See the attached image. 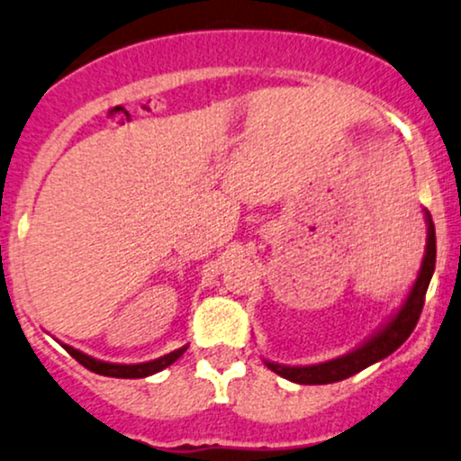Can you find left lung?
Returning <instances> with one entry per match:
<instances>
[{"label":"left lung","mask_w":461,"mask_h":461,"mask_svg":"<svg viewBox=\"0 0 461 461\" xmlns=\"http://www.w3.org/2000/svg\"><path fill=\"white\" fill-rule=\"evenodd\" d=\"M425 220H427V248H425V258H422L420 272H418L416 281H413L405 303L401 304V309L387 320L384 327L376 330V333H372L364 344H359L357 348L350 350V353L335 357V359L322 361V364L285 366V364H274V361L266 359L267 368L276 372V375L283 376V379L294 381V384L327 385V384H335V381L348 379V376L366 370L368 366L376 364V361L385 359L387 355L394 353L398 346L410 338L413 327H416L418 318H420V312H422V304H425L427 287L429 283H431L433 270H436V226H433V220L431 215H429V211H425Z\"/></svg>","instance_id":"obj_1"}]
</instances>
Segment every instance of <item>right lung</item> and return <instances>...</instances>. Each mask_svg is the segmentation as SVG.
<instances>
[{
  "mask_svg": "<svg viewBox=\"0 0 461 461\" xmlns=\"http://www.w3.org/2000/svg\"><path fill=\"white\" fill-rule=\"evenodd\" d=\"M63 348L71 357H74L77 364H82L85 368L95 372V375L117 376V379H143V376L157 375V372H161L163 368H167V366H172L174 361L178 359L185 350H187V346H183V348L172 350V353L158 357V359L143 361V364H111V361H100V359H95V357L80 353V350L74 348V346H69V344H63Z\"/></svg>",
  "mask_w": 461,
  "mask_h": 461,
  "instance_id": "add662e5",
  "label": "right lung"
}]
</instances>
